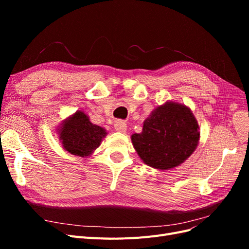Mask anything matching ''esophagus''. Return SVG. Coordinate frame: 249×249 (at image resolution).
I'll return each instance as SVG.
<instances>
[{"mask_svg":"<svg viewBox=\"0 0 249 249\" xmlns=\"http://www.w3.org/2000/svg\"><path fill=\"white\" fill-rule=\"evenodd\" d=\"M114 126H115L116 131H118V132L124 133L126 130V124L124 122V120H117V122L114 124Z\"/></svg>","mask_w":249,"mask_h":249,"instance_id":"obj_1","label":"esophagus"}]
</instances>
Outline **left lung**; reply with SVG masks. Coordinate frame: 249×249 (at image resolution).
<instances>
[{
	"label": "left lung",
	"instance_id": "8db88e82",
	"mask_svg": "<svg viewBox=\"0 0 249 249\" xmlns=\"http://www.w3.org/2000/svg\"><path fill=\"white\" fill-rule=\"evenodd\" d=\"M198 124L183 105L166 103L153 111L143 124L142 133L132 142L142 161L157 169H169L183 163L199 140Z\"/></svg>",
	"mask_w": 249,
	"mask_h": 249
}]
</instances>
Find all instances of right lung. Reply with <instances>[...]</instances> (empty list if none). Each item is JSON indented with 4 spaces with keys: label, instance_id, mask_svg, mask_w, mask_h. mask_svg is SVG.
Listing matches in <instances>:
<instances>
[{
    "label": "right lung",
    "instance_id": "obj_1",
    "mask_svg": "<svg viewBox=\"0 0 249 249\" xmlns=\"http://www.w3.org/2000/svg\"><path fill=\"white\" fill-rule=\"evenodd\" d=\"M105 135L103 127L92 124L83 112H76L61 127L60 139L69 153L87 157L100 145Z\"/></svg>",
    "mask_w": 249,
    "mask_h": 249
}]
</instances>
